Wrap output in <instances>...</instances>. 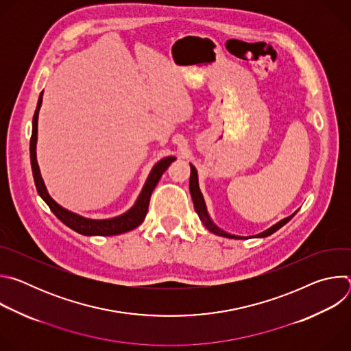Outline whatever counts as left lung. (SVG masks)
I'll use <instances>...</instances> for the list:
<instances>
[{"label": "left lung", "mask_w": 351, "mask_h": 351, "mask_svg": "<svg viewBox=\"0 0 351 351\" xmlns=\"http://www.w3.org/2000/svg\"><path fill=\"white\" fill-rule=\"evenodd\" d=\"M189 189H190V194H191V198H193V204H194V210L199 218V221L203 222V225L214 234H218V236H222V237H228V239H244L241 236H234V234H230L228 232H225L223 229H221L219 226H217L214 223V221L211 219L208 211H207V206H206V202H204V197H203V193L202 190H199V186H198V175H197V169L190 164V182H189ZM297 214V211L294 214H291L290 217L279 221L278 223H275L274 226H271L269 229L256 234L254 237H267L272 233H275L276 230H279L283 225H286L294 215Z\"/></svg>", "instance_id": "1"}]
</instances>
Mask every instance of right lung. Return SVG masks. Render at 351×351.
<instances>
[{
  "mask_svg": "<svg viewBox=\"0 0 351 351\" xmlns=\"http://www.w3.org/2000/svg\"><path fill=\"white\" fill-rule=\"evenodd\" d=\"M43 103V91L38 97L37 107L33 115V129H32V138H30V162H32V171H33V178H34V184L36 189L40 194V197L47 203L54 213V215L65 223L68 228L72 230L84 234V236H114V234H121L129 230H133L137 228L145 218L147 211H148V204H149V197H152L153 190L156 189L157 183L160 182L162 173L167 171V168L176 160L175 157H165L161 161H158L152 172H149L141 193L138 194L134 206L123 213L122 215H118L115 218H108V219H90L84 218L79 214H75L64 207H61L56 199L48 194L47 187L44 184V180L40 173V168L37 164V156H36V144H37V121H38V111Z\"/></svg>",
  "mask_w": 351,
  "mask_h": 351,
  "instance_id": "right-lung-1",
  "label": "right lung"
}]
</instances>
